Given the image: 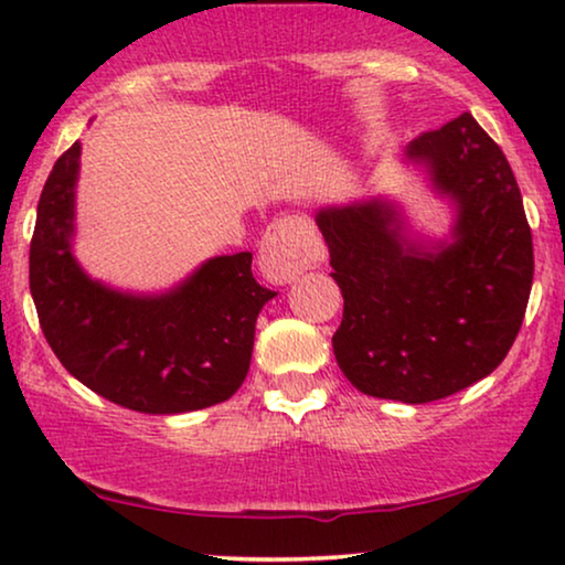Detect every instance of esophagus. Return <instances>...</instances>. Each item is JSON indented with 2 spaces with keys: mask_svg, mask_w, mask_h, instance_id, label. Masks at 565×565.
Instances as JSON below:
<instances>
[{
  "mask_svg": "<svg viewBox=\"0 0 565 565\" xmlns=\"http://www.w3.org/2000/svg\"><path fill=\"white\" fill-rule=\"evenodd\" d=\"M323 259L321 238L316 236L311 221L288 213L267 228L259 249V269L269 282H292L300 273Z\"/></svg>",
  "mask_w": 565,
  "mask_h": 565,
  "instance_id": "1",
  "label": "esophagus"
}]
</instances>
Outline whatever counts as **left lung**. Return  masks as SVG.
<instances>
[{
    "instance_id": "left-lung-1",
    "label": "left lung",
    "mask_w": 565,
    "mask_h": 565,
    "mask_svg": "<svg viewBox=\"0 0 565 565\" xmlns=\"http://www.w3.org/2000/svg\"><path fill=\"white\" fill-rule=\"evenodd\" d=\"M458 203L455 242L419 252L383 203L316 215L344 298L339 367L375 398L429 404L493 373L527 311L532 231L514 172L493 138L462 113L406 149Z\"/></svg>"
}]
</instances>
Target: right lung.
<instances>
[{
  "instance_id": "1",
  "label": "right lung",
  "mask_w": 565,
  "mask_h": 565,
  "mask_svg": "<svg viewBox=\"0 0 565 565\" xmlns=\"http://www.w3.org/2000/svg\"><path fill=\"white\" fill-rule=\"evenodd\" d=\"M82 143L61 153L43 184L30 292L45 342L76 381L141 414H182L234 396L249 373L254 323L275 290L252 275V254L205 262L159 298L92 282L68 249Z\"/></svg>"
}]
</instances>
